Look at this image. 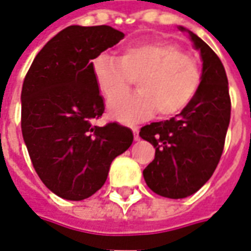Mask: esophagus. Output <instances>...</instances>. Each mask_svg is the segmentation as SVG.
Returning <instances> with one entry per match:
<instances>
[{
    "label": "esophagus",
    "mask_w": 251,
    "mask_h": 251,
    "mask_svg": "<svg viewBox=\"0 0 251 251\" xmlns=\"http://www.w3.org/2000/svg\"><path fill=\"white\" fill-rule=\"evenodd\" d=\"M131 130H133V134H134V140L138 141V140H140V136H138V127H131Z\"/></svg>",
    "instance_id": "obj_1"
}]
</instances>
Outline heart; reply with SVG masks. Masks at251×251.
<instances>
[{
	"instance_id": "1",
	"label": "heart",
	"mask_w": 251,
	"mask_h": 251,
	"mask_svg": "<svg viewBox=\"0 0 251 251\" xmlns=\"http://www.w3.org/2000/svg\"><path fill=\"white\" fill-rule=\"evenodd\" d=\"M93 74L107 99L126 93L138 80V93L109 103L111 117L122 122L144 120L156 111L161 117L179 114L194 100L201 83L196 59L169 40L133 43L120 57L100 53L93 60Z\"/></svg>"
}]
</instances>
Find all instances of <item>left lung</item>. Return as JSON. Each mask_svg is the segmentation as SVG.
Segmentation results:
<instances>
[{
	"instance_id": "left-lung-1",
	"label": "left lung",
	"mask_w": 251,
	"mask_h": 251,
	"mask_svg": "<svg viewBox=\"0 0 251 251\" xmlns=\"http://www.w3.org/2000/svg\"><path fill=\"white\" fill-rule=\"evenodd\" d=\"M187 32L203 62L201 83L188 107L174 118L141 127L140 137L156 148L144 179L154 194L183 199L210 180L221 160L231 102L221 59L194 32Z\"/></svg>"
}]
</instances>
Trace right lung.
I'll return each instance as SVG.
<instances>
[{
  "instance_id": "right-lung-1",
  "label": "right lung",
  "mask_w": 251,
  "mask_h": 251,
  "mask_svg": "<svg viewBox=\"0 0 251 251\" xmlns=\"http://www.w3.org/2000/svg\"><path fill=\"white\" fill-rule=\"evenodd\" d=\"M109 25H71L43 47L21 91V130L36 174L53 194L83 200L102 188L111 161L133 133L120 124L94 126L104 103L93 59L124 39Z\"/></svg>"
}]
</instances>
